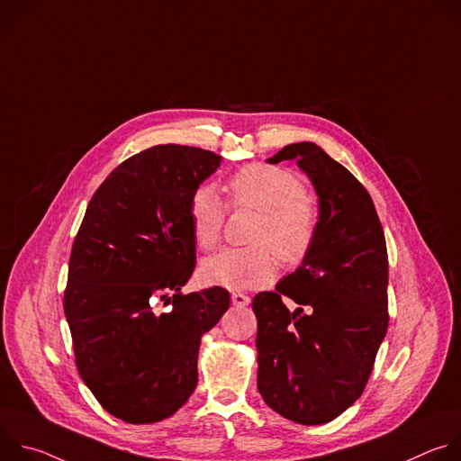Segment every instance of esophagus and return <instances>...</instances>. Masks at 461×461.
<instances>
[{"label": "esophagus", "mask_w": 461, "mask_h": 461, "mask_svg": "<svg viewBox=\"0 0 461 461\" xmlns=\"http://www.w3.org/2000/svg\"><path fill=\"white\" fill-rule=\"evenodd\" d=\"M249 301H251V299H249L246 294H240V292H233V294H231V303H233L235 306H248Z\"/></svg>", "instance_id": "1"}]
</instances>
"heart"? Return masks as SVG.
I'll list each match as a JSON object with an SVG mask.
<instances>
[{"label":"heart","instance_id":"heart-1","mask_svg":"<svg viewBox=\"0 0 461 461\" xmlns=\"http://www.w3.org/2000/svg\"><path fill=\"white\" fill-rule=\"evenodd\" d=\"M233 206L260 212L251 231L253 246L226 248L203 265V277L228 290H248L268 285L276 276V256L297 265L313 246L319 224L315 201L304 193L301 180L288 169L249 164L228 180ZM193 237L203 249L219 244L226 204L213 185L196 187L189 201Z\"/></svg>","mask_w":461,"mask_h":461}]
</instances>
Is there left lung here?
<instances>
[{"mask_svg":"<svg viewBox=\"0 0 461 461\" xmlns=\"http://www.w3.org/2000/svg\"><path fill=\"white\" fill-rule=\"evenodd\" d=\"M295 160L319 199V224L303 265L276 292L253 297L257 388L277 414L322 425L365 390L388 326V255L365 185L312 142L285 146L270 164ZM288 296L298 308L290 312Z\"/></svg>","mask_w":461,"mask_h":461,"instance_id":"left-lung-1","label":"left lung"}]
</instances>
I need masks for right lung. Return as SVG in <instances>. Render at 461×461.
Returning a JSON list of instances; mask_svg holds the SVG:
<instances>
[{"mask_svg": "<svg viewBox=\"0 0 461 461\" xmlns=\"http://www.w3.org/2000/svg\"><path fill=\"white\" fill-rule=\"evenodd\" d=\"M222 157L155 146L93 194L73 242L63 310L78 372L114 418L144 425L193 393L201 338L230 308L221 286L184 295L196 240L189 201Z\"/></svg>", "mask_w": 461, "mask_h": 461, "instance_id": "obj_1", "label": "right lung"}]
</instances>
